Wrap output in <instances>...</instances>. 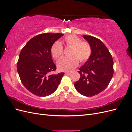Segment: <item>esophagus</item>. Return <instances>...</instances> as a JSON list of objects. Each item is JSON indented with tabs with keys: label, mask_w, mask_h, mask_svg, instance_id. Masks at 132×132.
I'll use <instances>...</instances> for the list:
<instances>
[{
	"label": "esophagus",
	"mask_w": 132,
	"mask_h": 132,
	"mask_svg": "<svg viewBox=\"0 0 132 132\" xmlns=\"http://www.w3.org/2000/svg\"><path fill=\"white\" fill-rule=\"evenodd\" d=\"M70 74H71L70 72H65V75H70Z\"/></svg>",
	"instance_id": "esophagus-1"
}]
</instances>
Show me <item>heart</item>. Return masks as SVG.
<instances>
[{
    "label": "heart",
    "instance_id": "b5f03b06",
    "mask_svg": "<svg viewBox=\"0 0 132 132\" xmlns=\"http://www.w3.org/2000/svg\"><path fill=\"white\" fill-rule=\"evenodd\" d=\"M67 47H71L69 57H63L57 62L59 70L69 71L77 67L79 62L82 63L88 59L91 54V48L89 43L81 41L77 36L71 35L67 36L64 39ZM63 53L62 45L58 42H55L51 48V54L53 58H59Z\"/></svg>",
    "mask_w": 132,
    "mask_h": 132
}]
</instances>
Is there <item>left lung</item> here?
<instances>
[{
    "label": "left lung",
    "instance_id": "obj_1",
    "mask_svg": "<svg viewBox=\"0 0 132 132\" xmlns=\"http://www.w3.org/2000/svg\"><path fill=\"white\" fill-rule=\"evenodd\" d=\"M91 48L90 58L78 72L80 75L74 86L79 93L87 97L96 95L104 90L113 74V61L109 50L99 39L83 35Z\"/></svg>",
    "mask_w": 132,
    "mask_h": 132
}]
</instances>
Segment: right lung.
Returning <instances> with one entry per match:
<instances>
[{
  "instance_id": "add662e5",
  "label": "right lung",
  "mask_w": 132,
  "mask_h": 132,
  "mask_svg": "<svg viewBox=\"0 0 132 132\" xmlns=\"http://www.w3.org/2000/svg\"><path fill=\"white\" fill-rule=\"evenodd\" d=\"M62 34H42L31 38L22 49L17 70L22 84L37 96H48L57 90L64 73L49 75L56 70L51 48Z\"/></svg>"
}]
</instances>
